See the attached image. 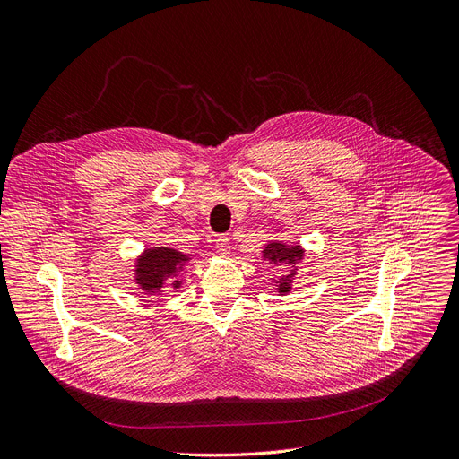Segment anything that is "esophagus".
Wrapping results in <instances>:
<instances>
[{
    "mask_svg": "<svg viewBox=\"0 0 459 459\" xmlns=\"http://www.w3.org/2000/svg\"><path fill=\"white\" fill-rule=\"evenodd\" d=\"M215 249H217V253H219L221 256H228V255H230V249H231L230 238H228V237H219V238L215 240Z\"/></svg>",
    "mask_w": 459,
    "mask_h": 459,
    "instance_id": "obj_1",
    "label": "esophagus"
}]
</instances>
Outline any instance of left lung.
I'll list each match as a JSON object with an SVG mask.
<instances>
[{"label":"left lung","mask_w":459,"mask_h":459,"mask_svg":"<svg viewBox=\"0 0 459 459\" xmlns=\"http://www.w3.org/2000/svg\"><path fill=\"white\" fill-rule=\"evenodd\" d=\"M277 237H273L271 240H267L264 244V249L260 251V258L269 262L271 267H286L290 269V273L286 277H279L274 279L271 274V286H274V291L279 295H288L293 290L295 279L299 277V265L304 262L306 258V247L300 242H286L284 238L279 237V233H284L282 228L274 230Z\"/></svg>","instance_id":"1"}]
</instances>
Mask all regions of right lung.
Wrapping results in <instances>:
<instances>
[{
	"mask_svg": "<svg viewBox=\"0 0 459 459\" xmlns=\"http://www.w3.org/2000/svg\"><path fill=\"white\" fill-rule=\"evenodd\" d=\"M195 255L182 253L173 246H146L135 258L132 281L143 295L160 299L169 288L178 290L185 284V273Z\"/></svg>",
	"mask_w": 459,
	"mask_h": 459,
	"instance_id": "obj_1",
	"label": "right lung"
}]
</instances>
